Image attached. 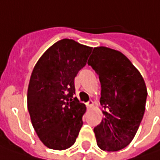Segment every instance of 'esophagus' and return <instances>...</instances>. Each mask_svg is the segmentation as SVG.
<instances>
[{
  "mask_svg": "<svg viewBox=\"0 0 160 160\" xmlns=\"http://www.w3.org/2000/svg\"><path fill=\"white\" fill-rule=\"evenodd\" d=\"M86 106H87V108H92V106H93V102H92V101H89V102L86 103Z\"/></svg>",
  "mask_w": 160,
  "mask_h": 160,
  "instance_id": "esophagus-1",
  "label": "esophagus"
}]
</instances>
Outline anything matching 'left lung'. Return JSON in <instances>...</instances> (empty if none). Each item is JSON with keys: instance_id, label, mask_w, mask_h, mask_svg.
Listing matches in <instances>:
<instances>
[{"instance_id": "1", "label": "left lung", "mask_w": 160, "mask_h": 160, "mask_svg": "<svg viewBox=\"0 0 160 160\" xmlns=\"http://www.w3.org/2000/svg\"><path fill=\"white\" fill-rule=\"evenodd\" d=\"M88 65L99 75L105 116L94 127L97 145L102 151H120L132 142L143 118L144 80L123 53L107 47L94 48Z\"/></svg>"}]
</instances>
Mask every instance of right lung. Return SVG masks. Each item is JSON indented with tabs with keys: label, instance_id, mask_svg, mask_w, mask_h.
Segmentation results:
<instances>
[{
	"label": "right lung",
	"instance_id": "right-lung-1",
	"mask_svg": "<svg viewBox=\"0 0 160 160\" xmlns=\"http://www.w3.org/2000/svg\"><path fill=\"white\" fill-rule=\"evenodd\" d=\"M92 50L72 39H62L34 66L28 85V108L34 131L50 149H68L83 126L86 107L75 97V77L86 65Z\"/></svg>",
	"mask_w": 160,
	"mask_h": 160
}]
</instances>
